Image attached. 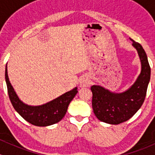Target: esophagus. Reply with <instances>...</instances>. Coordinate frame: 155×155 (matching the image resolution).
Returning <instances> with one entry per match:
<instances>
[{"label":"esophagus","instance_id":"1","mask_svg":"<svg viewBox=\"0 0 155 155\" xmlns=\"http://www.w3.org/2000/svg\"><path fill=\"white\" fill-rule=\"evenodd\" d=\"M80 85H81V87H87L88 85L87 81L85 79L81 80V82H80Z\"/></svg>","mask_w":155,"mask_h":155}]
</instances>
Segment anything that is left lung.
I'll use <instances>...</instances> for the list:
<instances>
[{
    "mask_svg": "<svg viewBox=\"0 0 155 155\" xmlns=\"http://www.w3.org/2000/svg\"><path fill=\"white\" fill-rule=\"evenodd\" d=\"M141 63V71L132 86L125 92L115 93L98 85L91 87L92 108L101 122L118 124L130 119L141 107L150 80L151 68L144 49L139 43L130 39Z\"/></svg>",
    "mask_w": 155,
    "mask_h": 155,
    "instance_id": "left-lung-1",
    "label": "left lung"
}]
</instances>
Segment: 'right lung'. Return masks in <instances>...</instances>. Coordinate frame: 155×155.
Returning <instances> with one entry per match:
<instances>
[{
	"mask_svg": "<svg viewBox=\"0 0 155 155\" xmlns=\"http://www.w3.org/2000/svg\"><path fill=\"white\" fill-rule=\"evenodd\" d=\"M5 71L8 97L12 106L23 119L33 125L46 127L60 122L66 114L69 104L78 92L77 87H75L45 104L36 106H29L19 100L11 84L7 72V65Z\"/></svg>",
	"mask_w": 155,
	"mask_h": 155,
	"instance_id": "add662e5",
	"label": "right lung"
}]
</instances>
